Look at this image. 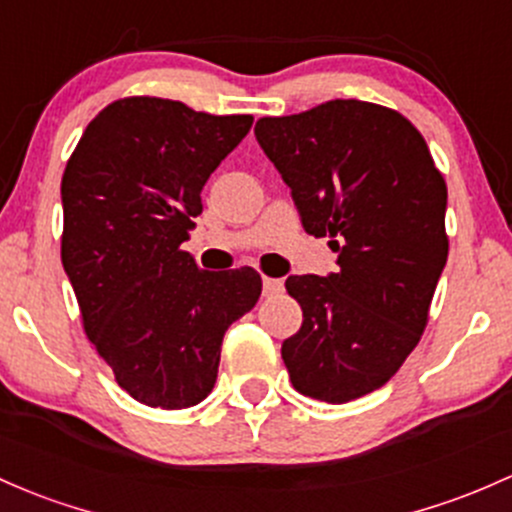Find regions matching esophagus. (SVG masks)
I'll list each match as a JSON object with an SVG mask.
<instances>
[{
	"label": "esophagus",
	"instance_id": "esophagus-1",
	"mask_svg": "<svg viewBox=\"0 0 512 512\" xmlns=\"http://www.w3.org/2000/svg\"><path fill=\"white\" fill-rule=\"evenodd\" d=\"M283 293V280L280 278H263V295L266 298H273V295Z\"/></svg>",
	"mask_w": 512,
	"mask_h": 512
}]
</instances>
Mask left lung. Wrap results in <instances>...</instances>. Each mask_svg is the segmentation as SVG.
<instances>
[{"instance_id":"obj_1","label":"left lung","mask_w":512,"mask_h":512,"mask_svg":"<svg viewBox=\"0 0 512 512\" xmlns=\"http://www.w3.org/2000/svg\"><path fill=\"white\" fill-rule=\"evenodd\" d=\"M256 141L293 192L302 227L329 236L337 273L290 276L302 327L280 346L293 388L342 405L395 376L427 327L447 263V183L395 109L332 100L263 117Z\"/></svg>"}]
</instances>
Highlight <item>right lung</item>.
<instances>
[{
  "mask_svg": "<svg viewBox=\"0 0 512 512\" xmlns=\"http://www.w3.org/2000/svg\"><path fill=\"white\" fill-rule=\"evenodd\" d=\"M251 124V114L124 97L87 124L65 166L60 258L82 327L119 386L148 408L205 400L224 332L261 295L254 268L202 271L180 249L207 178Z\"/></svg>",
  "mask_w": 512,
  "mask_h": 512,
  "instance_id": "right-lung-1",
  "label": "right lung"
}]
</instances>
